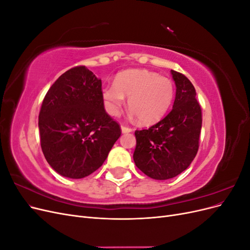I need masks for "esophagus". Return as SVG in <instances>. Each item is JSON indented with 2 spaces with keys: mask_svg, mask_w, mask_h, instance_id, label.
<instances>
[{
  "mask_svg": "<svg viewBox=\"0 0 250 250\" xmlns=\"http://www.w3.org/2000/svg\"><path fill=\"white\" fill-rule=\"evenodd\" d=\"M121 129H122L123 133H128V132H131L132 131V128L128 127V126H124V125L121 126Z\"/></svg>",
  "mask_w": 250,
  "mask_h": 250,
  "instance_id": "esophagus-1",
  "label": "esophagus"
}]
</instances>
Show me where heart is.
<instances>
[{"label": "heart", "instance_id": "1", "mask_svg": "<svg viewBox=\"0 0 250 250\" xmlns=\"http://www.w3.org/2000/svg\"><path fill=\"white\" fill-rule=\"evenodd\" d=\"M128 98V108L141 124L160 121L169 110L174 98V84L167 77L148 70H127L119 73L113 84L102 87L106 110L118 116Z\"/></svg>", "mask_w": 250, "mask_h": 250}]
</instances>
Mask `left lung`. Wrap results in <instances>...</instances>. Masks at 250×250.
I'll use <instances>...</instances> for the list:
<instances>
[{
    "mask_svg": "<svg viewBox=\"0 0 250 250\" xmlns=\"http://www.w3.org/2000/svg\"><path fill=\"white\" fill-rule=\"evenodd\" d=\"M176 95L172 110L148 129L135 130V166L147 176L166 180L191 165L199 148L202 115L194 85L185 75L171 70Z\"/></svg>",
    "mask_w": 250,
    "mask_h": 250,
    "instance_id": "1",
    "label": "left lung"
}]
</instances>
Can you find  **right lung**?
Segmentation results:
<instances>
[{
    "label": "right lung",
    "mask_w": 250,
    "mask_h": 250,
    "mask_svg": "<svg viewBox=\"0 0 250 250\" xmlns=\"http://www.w3.org/2000/svg\"><path fill=\"white\" fill-rule=\"evenodd\" d=\"M39 129L52 169L74 179L99 169L121 135L120 125L104 108L101 79L84 65L66 71L49 88Z\"/></svg>",
    "instance_id": "right-lung-1"
}]
</instances>
